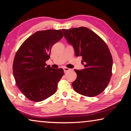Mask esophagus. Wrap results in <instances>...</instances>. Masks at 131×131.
<instances>
[{
    "instance_id": "esophagus-1",
    "label": "esophagus",
    "mask_w": 131,
    "mask_h": 131,
    "mask_svg": "<svg viewBox=\"0 0 131 131\" xmlns=\"http://www.w3.org/2000/svg\"><path fill=\"white\" fill-rule=\"evenodd\" d=\"M63 70H64V72H67L68 71L70 70V68H68L67 67H64L63 68Z\"/></svg>"
}]
</instances>
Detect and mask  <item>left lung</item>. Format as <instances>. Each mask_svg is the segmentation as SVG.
<instances>
[{"label":"left lung","mask_w":131,"mask_h":131,"mask_svg":"<svg viewBox=\"0 0 131 131\" xmlns=\"http://www.w3.org/2000/svg\"><path fill=\"white\" fill-rule=\"evenodd\" d=\"M64 37L74 47L76 56H82L85 68L74 70L77 74L72 83L81 95L94 97L106 88L112 75L113 58L106 43L86 27L63 29Z\"/></svg>","instance_id":"obj_1"}]
</instances>
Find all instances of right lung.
<instances>
[{
	"mask_svg": "<svg viewBox=\"0 0 131 131\" xmlns=\"http://www.w3.org/2000/svg\"><path fill=\"white\" fill-rule=\"evenodd\" d=\"M63 37L61 29L37 31L21 45L15 55L13 70L17 87L25 97L39 102L53 95L64 75L62 68L46 66L53 45Z\"/></svg>",
	"mask_w": 131,
	"mask_h": 131,
	"instance_id": "add662e5",
	"label": "right lung"
}]
</instances>
